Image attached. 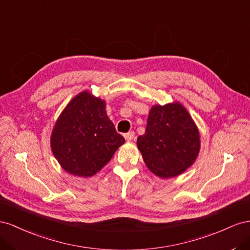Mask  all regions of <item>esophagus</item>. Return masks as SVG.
<instances>
[{"label":"esophagus","mask_w":250,"mask_h":250,"mask_svg":"<svg viewBox=\"0 0 250 250\" xmlns=\"http://www.w3.org/2000/svg\"><path fill=\"white\" fill-rule=\"evenodd\" d=\"M125 138L126 141H131L135 138V133L132 131V132H129V133H125Z\"/></svg>","instance_id":"esophagus-1"}]
</instances>
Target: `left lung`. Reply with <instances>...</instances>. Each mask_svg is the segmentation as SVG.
<instances>
[{
  "label": "left lung",
  "instance_id": "1",
  "mask_svg": "<svg viewBox=\"0 0 250 250\" xmlns=\"http://www.w3.org/2000/svg\"><path fill=\"white\" fill-rule=\"evenodd\" d=\"M137 146L151 172L161 178L180 175L196 160L199 131L180 104L155 105L149 111L145 135Z\"/></svg>",
  "mask_w": 250,
  "mask_h": 250
}]
</instances>
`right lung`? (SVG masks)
I'll use <instances>...</instances> for the list:
<instances>
[{"label": "right lung", "mask_w": 250, "mask_h": 250, "mask_svg": "<svg viewBox=\"0 0 250 250\" xmlns=\"http://www.w3.org/2000/svg\"><path fill=\"white\" fill-rule=\"evenodd\" d=\"M124 144L106 115L104 102L89 92L69 103L51 136L52 152L62 167L80 177L96 174Z\"/></svg>", "instance_id": "obj_1"}]
</instances>
